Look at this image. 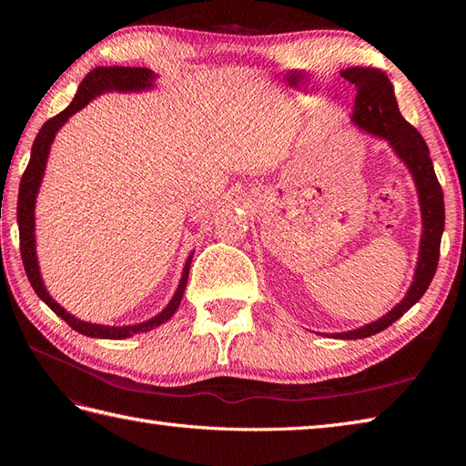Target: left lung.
I'll list each match as a JSON object with an SVG mask.
<instances>
[{
    "mask_svg": "<svg viewBox=\"0 0 466 466\" xmlns=\"http://www.w3.org/2000/svg\"><path fill=\"white\" fill-rule=\"evenodd\" d=\"M340 76L350 83H354L358 91L351 120L365 132L385 137L392 149L397 151L399 157L406 163V167L410 168L420 196L421 221H424L421 223L424 231H421L420 238L416 276L406 298L383 319L365 324V327L356 330L334 334V338H342V340H358V338H368L390 327L394 320H399L408 309L418 303L421 295L430 288L437 270V262H440L441 233L445 228V206L443 190L430 159V149L414 126L402 118L392 86L385 72L375 67H348L340 72Z\"/></svg>",
    "mask_w": 466,
    "mask_h": 466,
    "instance_id": "obj_1",
    "label": "left lung"
}]
</instances>
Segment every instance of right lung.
Segmentation results:
<instances>
[{
    "label": "right lung",
    "instance_id": "1",
    "mask_svg": "<svg viewBox=\"0 0 466 466\" xmlns=\"http://www.w3.org/2000/svg\"><path fill=\"white\" fill-rule=\"evenodd\" d=\"M153 79H155V74L147 67H122V66L120 67H116V66L115 67H95L93 72H89L87 77L81 81V86L77 89V95L74 96L72 105H69L66 110H62L60 115L52 116L40 128L38 136L35 137V144H33L31 161H29V165H26L23 178H21V185H19V200H17L19 247H21V258H23L26 278H29L31 286L36 291L38 298L45 301L56 315L62 317L69 324V327L77 330L79 334H86L91 338H110V340H120V338H130L139 332L153 330L155 327H159V324L171 319L180 305L182 295H185L192 255L187 260L185 270H182L180 284H178L177 293L173 295L171 303H168L157 317H153L146 322L134 324V327H103V324L83 322V320L69 315L66 309H62L58 303H56L48 295L45 284H42V279H40L36 252H35V200H36L42 175H45L50 146L54 142L56 132L62 128V124L69 116L76 115L77 110L86 106L96 95H101L105 91H144L153 86Z\"/></svg>",
    "mask_w": 466,
    "mask_h": 466
}]
</instances>
